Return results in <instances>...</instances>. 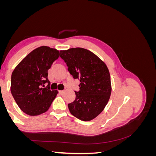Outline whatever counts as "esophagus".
<instances>
[{
    "label": "esophagus",
    "instance_id": "esophagus-1",
    "mask_svg": "<svg viewBox=\"0 0 156 156\" xmlns=\"http://www.w3.org/2000/svg\"><path fill=\"white\" fill-rule=\"evenodd\" d=\"M64 92V90H60V91H59V93H60V94H63Z\"/></svg>",
    "mask_w": 156,
    "mask_h": 156
}]
</instances>
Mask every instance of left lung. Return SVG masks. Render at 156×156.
<instances>
[{
	"label": "left lung",
	"instance_id": "obj_1",
	"mask_svg": "<svg viewBox=\"0 0 156 156\" xmlns=\"http://www.w3.org/2000/svg\"><path fill=\"white\" fill-rule=\"evenodd\" d=\"M73 79H78L79 90L75 100L68 104L71 114L83 121L95 119L109 100L111 83L109 71L104 62L92 52L84 48L60 51Z\"/></svg>",
	"mask_w": 156,
	"mask_h": 156
}]
</instances>
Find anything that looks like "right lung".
<instances>
[{
    "instance_id": "1",
    "label": "right lung",
    "mask_w": 156,
    "mask_h": 156,
    "mask_svg": "<svg viewBox=\"0 0 156 156\" xmlns=\"http://www.w3.org/2000/svg\"><path fill=\"white\" fill-rule=\"evenodd\" d=\"M60 53L58 50L41 46L27 55L13 71L11 92L17 105L27 115H40L48 111L58 94L51 90L48 69ZM48 82V85L44 87Z\"/></svg>"
}]
</instances>
